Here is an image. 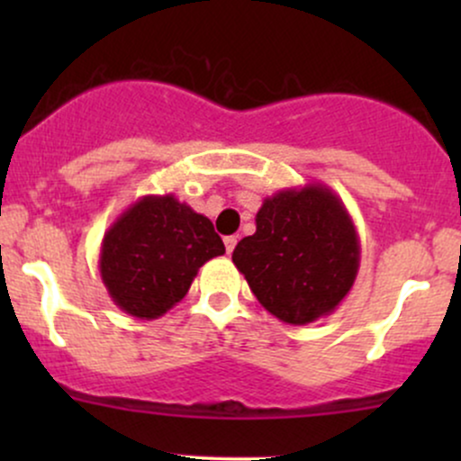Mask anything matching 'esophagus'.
I'll return each instance as SVG.
<instances>
[{"label": "esophagus", "mask_w": 461, "mask_h": 461, "mask_svg": "<svg viewBox=\"0 0 461 461\" xmlns=\"http://www.w3.org/2000/svg\"><path fill=\"white\" fill-rule=\"evenodd\" d=\"M225 251L227 253H231L234 251V247H236V242H238V238L236 236H225Z\"/></svg>", "instance_id": "esophagus-1"}]
</instances>
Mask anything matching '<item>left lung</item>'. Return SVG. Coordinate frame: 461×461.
<instances>
[{"instance_id":"obj_1","label":"left lung","mask_w":461,"mask_h":461,"mask_svg":"<svg viewBox=\"0 0 461 461\" xmlns=\"http://www.w3.org/2000/svg\"><path fill=\"white\" fill-rule=\"evenodd\" d=\"M262 308L288 325L331 314L357 277L359 238L330 186L305 184L264 199L256 234L231 253Z\"/></svg>"}]
</instances>
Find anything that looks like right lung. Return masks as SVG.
<instances>
[{
	"mask_svg": "<svg viewBox=\"0 0 461 461\" xmlns=\"http://www.w3.org/2000/svg\"><path fill=\"white\" fill-rule=\"evenodd\" d=\"M223 253L208 216L173 194H147L104 234L99 273L114 305L151 321L186 297L199 268Z\"/></svg>",
	"mask_w": 461,
	"mask_h": 461,
	"instance_id": "add662e5",
	"label": "right lung"
}]
</instances>
